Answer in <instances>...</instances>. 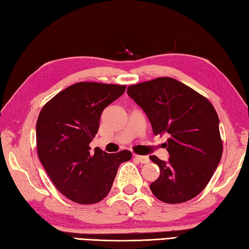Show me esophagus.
<instances>
[{"label": "esophagus", "mask_w": 249, "mask_h": 249, "mask_svg": "<svg viewBox=\"0 0 249 249\" xmlns=\"http://www.w3.org/2000/svg\"><path fill=\"white\" fill-rule=\"evenodd\" d=\"M134 159L139 161L140 163H148L149 162V158L144 157V156H138V154H134Z\"/></svg>", "instance_id": "1"}]
</instances>
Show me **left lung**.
<instances>
[{
	"label": "left lung",
	"mask_w": 249,
	"mask_h": 249,
	"mask_svg": "<svg viewBox=\"0 0 249 249\" xmlns=\"http://www.w3.org/2000/svg\"><path fill=\"white\" fill-rule=\"evenodd\" d=\"M128 95L151 122L153 133L169 136V161L156 156L160 177L150 184L154 196L169 204L190 201L205 189L222 159L219 120L209 100L170 77L129 86Z\"/></svg>",
	"instance_id": "8db88e82"
}]
</instances>
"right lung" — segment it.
I'll return each mask as SVG.
<instances>
[{"label":"right lung","mask_w":249,"mask_h":249,"mask_svg":"<svg viewBox=\"0 0 249 249\" xmlns=\"http://www.w3.org/2000/svg\"><path fill=\"white\" fill-rule=\"evenodd\" d=\"M125 90L124 85L81 81L53 97L36 124L37 154L56 189L71 201L95 204L111 190L117 171L132 154H109L89 143L104 109Z\"/></svg>","instance_id":"obj_1"}]
</instances>
